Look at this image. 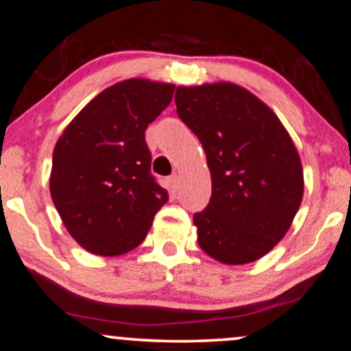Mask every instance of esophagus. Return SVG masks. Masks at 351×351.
Returning a JSON list of instances; mask_svg holds the SVG:
<instances>
[{"instance_id":"esophagus-1","label":"esophagus","mask_w":351,"mask_h":351,"mask_svg":"<svg viewBox=\"0 0 351 351\" xmlns=\"http://www.w3.org/2000/svg\"><path fill=\"white\" fill-rule=\"evenodd\" d=\"M168 183H170V186L173 189H178V186H180V176L175 173V175H171L170 178H168Z\"/></svg>"}]
</instances>
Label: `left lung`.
Segmentation results:
<instances>
[{
    "mask_svg": "<svg viewBox=\"0 0 351 351\" xmlns=\"http://www.w3.org/2000/svg\"><path fill=\"white\" fill-rule=\"evenodd\" d=\"M175 102L211 173L208 208L193 216L199 247L228 265L261 259L287 234L304 196L291 135L267 104L232 82L178 86Z\"/></svg>",
    "mask_w": 351,
    "mask_h": 351,
    "instance_id": "8db88e82",
    "label": "left lung"
}]
</instances>
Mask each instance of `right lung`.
Masks as SVG:
<instances>
[{"label":"right lung","instance_id":"add662e5","mask_svg":"<svg viewBox=\"0 0 351 351\" xmlns=\"http://www.w3.org/2000/svg\"><path fill=\"white\" fill-rule=\"evenodd\" d=\"M175 84L134 77L95 95L64 128L49 191L72 239L95 256L134 251L168 191L150 173L145 130L170 106Z\"/></svg>","mask_w":351,"mask_h":351}]
</instances>
